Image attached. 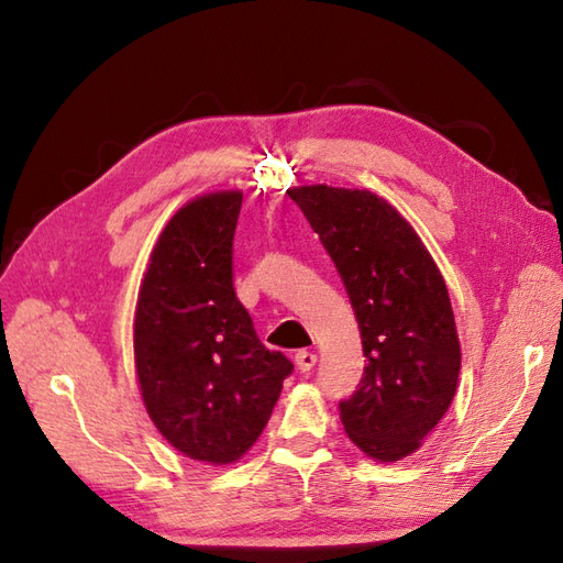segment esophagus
<instances>
[{
    "label": "esophagus",
    "mask_w": 563,
    "mask_h": 563,
    "mask_svg": "<svg viewBox=\"0 0 563 563\" xmlns=\"http://www.w3.org/2000/svg\"><path fill=\"white\" fill-rule=\"evenodd\" d=\"M314 364H317V354H314V352L302 350V352H298V354H296V366H298L302 373L312 371V368H314Z\"/></svg>",
    "instance_id": "34e87169"
}]
</instances>
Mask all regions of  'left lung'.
Returning <instances> with one entry per match:
<instances>
[{
	"label": "left lung",
	"mask_w": 563,
	"mask_h": 563,
	"mask_svg": "<svg viewBox=\"0 0 563 563\" xmlns=\"http://www.w3.org/2000/svg\"><path fill=\"white\" fill-rule=\"evenodd\" d=\"M331 255L360 323L364 378L340 406L347 437L395 463L420 449L453 401L460 343L444 277L416 230L368 190H288Z\"/></svg>",
	"instance_id": "1"
}]
</instances>
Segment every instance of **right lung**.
Here are the masks:
<instances>
[{"instance_id": "right-lung-1", "label": "right lung", "mask_w": 563, "mask_h": 563, "mask_svg": "<svg viewBox=\"0 0 563 563\" xmlns=\"http://www.w3.org/2000/svg\"><path fill=\"white\" fill-rule=\"evenodd\" d=\"M242 192L192 199L150 255L133 354L152 422L183 455L240 460L261 437L294 364L267 350L234 294L232 240Z\"/></svg>"}]
</instances>
